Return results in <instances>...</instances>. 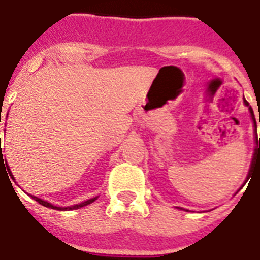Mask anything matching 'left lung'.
<instances>
[{
    "instance_id": "left-lung-1",
    "label": "left lung",
    "mask_w": 260,
    "mask_h": 260,
    "mask_svg": "<svg viewBox=\"0 0 260 260\" xmlns=\"http://www.w3.org/2000/svg\"><path fill=\"white\" fill-rule=\"evenodd\" d=\"M244 102H246V105H248V104H247V101H244ZM250 112H251V114H252V120H254L255 129H256V121H255V118H254V112H252V108H250ZM259 120H260V118H259ZM256 138H258V136H256ZM256 143H258V142H256ZM256 156H260V140H259V148H256V150H255L254 159H252V166H254L255 158H256ZM252 166H251V169H252ZM250 173H251V170H250ZM248 175H250V174H248Z\"/></svg>"
}]
</instances>
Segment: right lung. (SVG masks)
Masks as SVG:
<instances>
[{
	"label": "right lung",
	"instance_id": "obj_1",
	"mask_svg": "<svg viewBox=\"0 0 260 260\" xmlns=\"http://www.w3.org/2000/svg\"><path fill=\"white\" fill-rule=\"evenodd\" d=\"M0 121H1V118H0ZM1 142V140H0ZM1 150V148H0ZM1 152V151H0ZM1 156H2V152H1ZM30 197L34 198L35 201H38L40 205L43 206H47V208H51V209H56V210H73V209H79V208H82V206L85 205H89V204H91V202H94L95 200H97V197L95 198H91V200H87V201L82 202V204H78V205H74V206H67V208H60V206H55L52 205V204H50V202H47V201H43V200H40V198L38 197H35V196H30Z\"/></svg>",
	"mask_w": 260,
	"mask_h": 260
}]
</instances>
